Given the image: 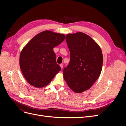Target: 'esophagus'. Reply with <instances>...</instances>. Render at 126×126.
<instances>
[{
    "label": "esophagus",
    "instance_id": "esophagus-1",
    "mask_svg": "<svg viewBox=\"0 0 126 126\" xmlns=\"http://www.w3.org/2000/svg\"><path fill=\"white\" fill-rule=\"evenodd\" d=\"M60 66L61 68H62V69H63V64H60Z\"/></svg>",
    "mask_w": 126,
    "mask_h": 126
}]
</instances>
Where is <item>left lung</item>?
I'll return each instance as SVG.
<instances>
[{"label": "left lung", "mask_w": 126, "mask_h": 126, "mask_svg": "<svg viewBox=\"0 0 126 126\" xmlns=\"http://www.w3.org/2000/svg\"><path fill=\"white\" fill-rule=\"evenodd\" d=\"M66 40L70 58L63 69V78L70 89L81 93L89 89L99 77L102 53L96 42L83 32L68 34Z\"/></svg>", "instance_id": "left-lung-1"}]
</instances>
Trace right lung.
Wrapping results in <instances>:
<instances>
[{"mask_svg":"<svg viewBox=\"0 0 126 126\" xmlns=\"http://www.w3.org/2000/svg\"><path fill=\"white\" fill-rule=\"evenodd\" d=\"M64 38L63 34L46 30L34 37L23 48L20 55V67L29 84L43 87L62 70L56 63L53 48Z\"/></svg>","mask_w":126,"mask_h":126,"instance_id":"1","label":"right lung"}]
</instances>
